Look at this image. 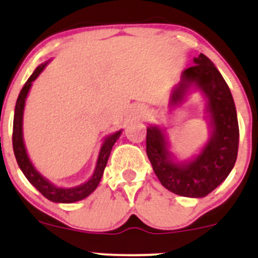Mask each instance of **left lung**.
Instances as JSON below:
<instances>
[{"label":"left lung","instance_id":"obj_1","mask_svg":"<svg viewBox=\"0 0 258 258\" xmlns=\"http://www.w3.org/2000/svg\"><path fill=\"white\" fill-rule=\"evenodd\" d=\"M196 64L182 72L181 82L171 95V105L183 100L192 85L207 98L212 135L202 152L191 162H173L160 127L151 126L146 151L153 171L165 188L178 196L205 197L230 175L237 158L238 121L227 83L209 57L200 53Z\"/></svg>","mask_w":258,"mask_h":258}]
</instances>
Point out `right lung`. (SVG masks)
<instances>
[{"instance_id":"right-lung-1","label":"right lung","mask_w":258,"mask_h":258,"mask_svg":"<svg viewBox=\"0 0 258 258\" xmlns=\"http://www.w3.org/2000/svg\"><path fill=\"white\" fill-rule=\"evenodd\" d=\"M47 62L40 64L37 69L35 70L27 82L21 90L20 95H18L16 107H15V117H14V132H12V145H14V152L15 157H16L18 166H20L21 171L26 178L31 182V184L36 187L46 199L52 202H59V204H72V202L80 201V200L86 199L88 195L92 194L96 189V187L100 183L101 178H102L103 171H105L106 165H107L108 157H110L111 150H112L114 142L118 140L121 136V131H117L114 134L110 135L106 137L105 142H103L102 147H101L100 155H98L97 165H96L95 172H93L92 177L88 179L85 183L80 184V186L72 187V188H61V187L54 186L53 183L46 179L40 172H37L35 167L31 163L30 158H28L27 152H26L25 144H23L22 137V117H23V108H25V101L27 97V93L30 91L32 82L38 77V75L43 71Z\"/></svg>"}]
</instances>
